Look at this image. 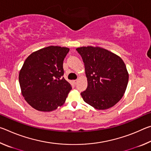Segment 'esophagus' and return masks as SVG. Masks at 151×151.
Instances as JSON below:
<instances>
[{
  "mask_svg": "<svg viewBox=\"0 0 151 151\" xmlns=\"http://www.w3.org/2000/svg\"><path fill=\"white\" fill-rule=\"evenodd\" d=\"M77 82H78V80H75V81H73V83L75 84V85H76V84L77 83Z\"/></svg>",
  "mask_w": 151,
  "mask_h": 151,
  "instance_id": "obj_1",
  "label": "esophagus"
}]
</instances>
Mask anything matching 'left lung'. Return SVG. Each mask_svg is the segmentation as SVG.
Returning a JSON list of instances; mask_svg holds the SVG:
<instances>
[{
	"label": "left lung",
	"mask_w": 151,
	"mask_h": 151,
	"mask_svg": "<svg viewBox=\"0 0 151 151\" xmlns=\"http://www.w3.org/2000/svg\"><path fill=\"white\" fill-rule=\"evenodd\" d=\"M85 64L88 86L81 93L84 101L98 110L108 109L123 96L129 73L119 56L100 47L76 49Z\"/></svg>",
	"instance_id": "left-lung-1"
}]
</instances>
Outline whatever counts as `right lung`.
<instances>
[{
	"label": "right lung",
	"instance_id": "obj_1",
	"mask_svg": "<svg viewBox=\"0 0 151 151\" xmlns=\"http://www.w3.org/2000/svg\"><path fill=\"white\" fill-rule=\"evenodd\" d=\"M69 48L50 46L25 60L19 79L22 96L32 108L50 112L62 106L72 89L64 75L63 60Z\"/></svg>",
	"mask_w": 151,
	"mask_h": 151
}]
</instances>
